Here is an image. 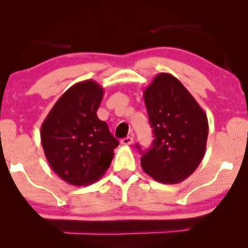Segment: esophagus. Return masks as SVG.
I'll return each mask as SVG.
<instances>
[{"mask_svg":"<svg viewBox=\"0 0 248 248\" xmlns=\"http://www.w3.org/2000/svg\"><path fill=\"white\" fill-rule=\"evenodd\" d=\"M132 141H134V139L131 137H125L124 139H121V144L123 145H131Z\"/></svg>","mask_w":248,"mask_h":248,"instance_id":"1","label":"esophagus"}]
</instances>
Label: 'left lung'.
Returning a JSON list of instances; mask_svg holds the SVG:
<instances>
[{"instance_id":"obj_1","label":"left lung","mask_w":248,"mask_h":248,"mask_svg":"<svg viewBox=\"0 0 248 248\" xmlns=\"http://www.w3.org/2000/svg\"><path fill=\"white\" fill-rule=\"evenodd\" d=\"M144 100L154 140L142 152L145 173L157 182L187 179L203 158L208 139L207 114L176 78L159 73L145 90Z\"/></svg>"}]
</instances>
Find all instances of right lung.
I'll list each match as a JSON object with an SVG mask.
<instances>
[{"label": "right lung", "mask_w": 248, "mask_h": 248, "mask_svg": "<svg viewBox=\"0 0 248 248\" xmlns=\"http://www.w3.org/2000/svg\"><path fill=\"white\" fill-rule=\"evenodd\" d=\"M104 91L95 81L76 83L41 124V144L54 172L72 186H89L109 169L119 141L96 116Z\"/></svg>", "instance_id": "add662e5"}]
</instances>
